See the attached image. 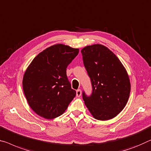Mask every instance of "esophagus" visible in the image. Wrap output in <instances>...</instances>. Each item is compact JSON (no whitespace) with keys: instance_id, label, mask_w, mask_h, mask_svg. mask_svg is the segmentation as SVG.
<instances>
[{"instance_id":"obj_1","label":"esophagus","mask_w":151,"mask_h":151,"mask_svg":"<svg viewBox=\"0 0 151 151\" xmlns=\"http://www.w3.org/2000/svg\"><path fill=\"white\" fill-rule=\"evenodd\" d=\"M81 94H82V90H81L80 89H78L76 90V96L79 97L81 96Z\"/></svg>"}]
</instances>
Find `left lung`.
I'll return each instance as SVG.
<instances>
[{"mask_svg":"<svg viewBox=\"0 0 151 151\" xmlns=\"http://www.w3.org/2000/svg\"><path fill=\"white\" fill-rule=\"evenodd\" d=\"M81 52L92 88L90 96L82 92L85 105L95 119H112L124 109L129 99L130 82L126 69L103 45L86 46Z\"/></svg>","mask_w":151,"mask_h":151,"instance_id":"1","label":"left lung"}]
</instances>
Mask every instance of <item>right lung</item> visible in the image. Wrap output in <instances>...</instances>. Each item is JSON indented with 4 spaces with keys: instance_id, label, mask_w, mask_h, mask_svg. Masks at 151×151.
I'll return each instance as SVG.
<instances>
[{
    "instance_id": "obj_1",
    "label": "right lung",
    "mask_w": 151,
    "mask_h": 151,
    "mask_svg": "<svg viewBox=\"0 0 151 151\" xmlns=\"http://www.w3.org/2000/svg\"><path fill=\"white\" fill-rule=\"evenodd\" d=\"M78 52V48L53 45L39 53L27 68L23 88L30 107L38 115L48 119L59 117L76 96L66 70Z\"/></svg>"
}]
</instances>
